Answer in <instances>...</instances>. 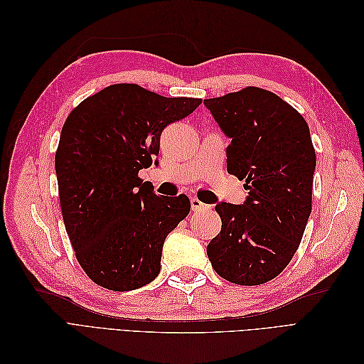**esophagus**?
<instances>
[{
	"label": "esophagus",
	"instance_id": "1",
	"mask_svg": "<svg viewBox=\"0 0 364 364\" xmlns=\"http://www.w3.org/2000/svg\"><path fill=\"white\" fill-rule=\"evenodd\" d=\"M191 209L193 211H205V209H209V205H206V203H203V202H200L199 199H196V197H193L191 199Z\"/></svg>",
	"mask_w": 364,
	"mask_h": 364
}]
</instances>
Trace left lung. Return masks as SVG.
Instances as JSON below:
<instances>
[{"label": "left lung", "instance_id": "8db88e82", "mask_svg": "<svg viewBox=\"0 0 364 364\" xmlns=\"http://www.w3.org/2000/svg\"><path fill=\"white\" fill-rule=\"evenodd\" d=\"M203 105L230 138L228 173L249 191L243 205H215L222 230L209 241L208 258L229 282H269L289 266L311 214L310 127L282 98L255 86Z\"/></svg>", "mask_w": 364, "mask_h": 364}]
</instances>
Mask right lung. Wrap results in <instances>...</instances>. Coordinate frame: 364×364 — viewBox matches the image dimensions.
Instances as JSON below:
<instances>
[{
	"mask_svg": "<svg viewBox=\"0 0 364 364\" xmlns=\"http://www.w3.org/2000/svg\"><path fill=\"white\" fill-rule=\"evenodd\" d=\"M200 103L118 83L87 97L65 121L56 151L62 217L95 284L129 291L159 274L164 241L191 203L185 194L159 197L138 173L158 165L162 130Z\"/></svg>",
	"mask_w": 364,
	"mask_h": 364,
	"instance_id": "add662e5",
	"label": "right lung"
}]
</instances>
